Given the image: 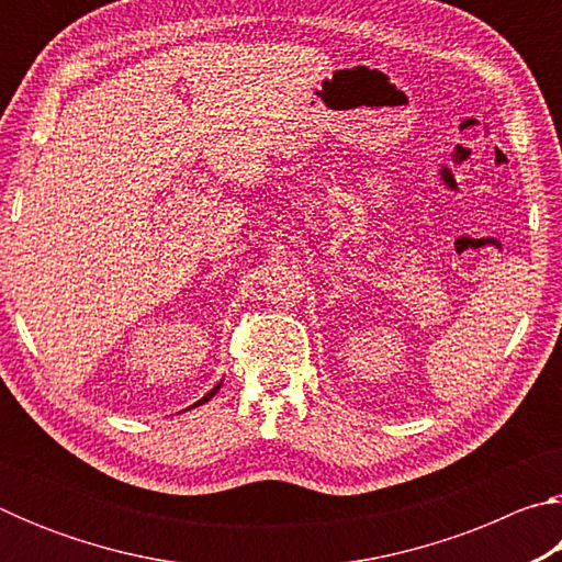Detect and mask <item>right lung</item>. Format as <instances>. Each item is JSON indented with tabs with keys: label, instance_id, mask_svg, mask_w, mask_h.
I'll use <instances>...</instances> for the list:
<instances>
[{
	"label": "right lung",
	"instance_id": "add662e5",
	"mask_svg": "<svg viewBox=\"0 0 562 562\" xmlns=\"http://www.w3.org/2000/svg\"><path fill=\"white\" fill-rule=\"evenodd\" d=\"M217 389H221V384H217V386H213V389H211V392H207V394H205V396H203V398H201V402H198V404H205V402H207V398H213V396L217 394ZM198 404H193V406H198Z\"/></svg>",
	"mask_w": 562,
	"mask_h": 562
}]
</instances>
